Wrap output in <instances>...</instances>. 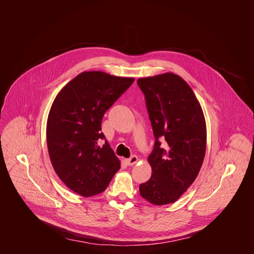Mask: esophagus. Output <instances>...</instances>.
I'll list each match as a JSON object with an SVG mask.
<instances>
[{
	"instance_id": "1",
	"label": "esophagus",
	"mask_w": 254,
	"mask_h": 254,
	"mask_svg": "<svg viewBox=\"0 0 254 254\" xmlns=\"http://www.w3.org/2000/svg\"><path fill=\"white\" fill-rule=\"evenodd\" d=\"M125 162H126V164H127V166H133V165H135V164L138 162V157L135 156V155H133V156L128 158V159H125Z\"/></svg>"
}]
</instances>
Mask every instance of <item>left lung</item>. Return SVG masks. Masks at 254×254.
<instances>
[{
	"label": "left lung",
	"instance_id": "1",
	"mask_svg": "<svg viewBox=\"0 0 254 254\" xmlns=\"http://www.w3.org/2000/svg\"><path fill=\"white\" fill-rule=\"evenodd\" d=\"M137 84L145 94L155 137L147 158L151 177L140 185L139 190L153 205L171 204L187 191L202 167L206 145L204 112L179 75L163 73L140 78Z\"/></svg>",
	"mask_w": 254,
	"mask_h": 254
}]
</instances>
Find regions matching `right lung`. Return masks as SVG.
<instances>
[{"label": "right lung", "mask_w": 254, "mask_h": 254, "mask_svg": "<svg viewBox=\"0 0 254 254\" xmlns=\"http://www.w3.org/2000/svg\"><path fill=\"white\" fill-rule=\"evenodd\" d=\"M134 78L84 71L60 90L47 123L52 167L64 185L83 197L106 190L121 168L101 132L105 112L131 85Z\"/></svg>", "instance_id": "right-lung-1"}]
</instances>
